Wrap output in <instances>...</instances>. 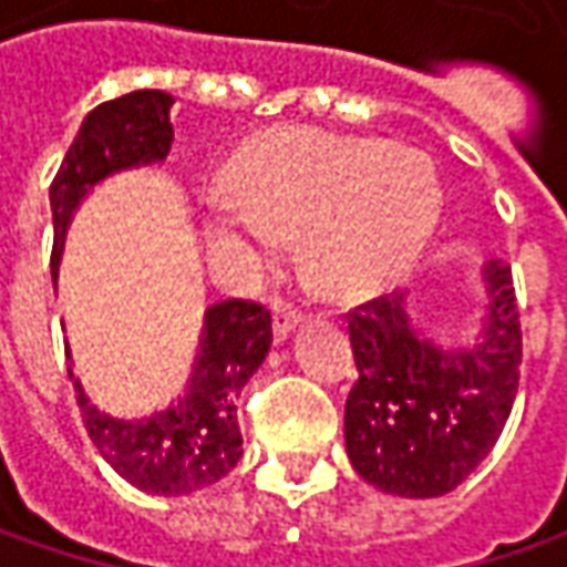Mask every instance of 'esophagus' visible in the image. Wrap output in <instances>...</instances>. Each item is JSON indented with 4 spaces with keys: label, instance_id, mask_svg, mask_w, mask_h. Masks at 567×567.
<instances>
[{
    "label": "esophagus",
    "instance_id": "obj_1",
    "mask_svg": "<svg viewBox=\"0 0 567 567\" xmlns=\"http://www.w3.org/2000/svg\"><path fill=\"white\" fill-rule=\"evenodd\" d=\"M271 324H274V340L280 343V340H287L290 334H293V328L299 324V312H296L293 306H287V302H274Z\"/></svg>",
    "mask_w": 567,
    "mask_h": 567
}]
</instances>
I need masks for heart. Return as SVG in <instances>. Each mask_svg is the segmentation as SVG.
I'll list each match as a JSON object with an SVG mask.
<instances>
[{
	"mask_svg": "<svg viewBox=\"0 0 567 567\" xmlns=\"http://www.w3.org/2000/svg\"><path fill=\"white\" fill-rule=\"evenodd\" d=\"M442 205L439 169L416 147L280 128L220 173L207 239L220 258L268 265L284 239L302 236L309 284L334 302H360L410 271Z\"/></svg>",
	"mask_w": 567,
	"mask_h": 567,
	"instance_id": "b5f03b06",
	"label": "heart"
}]
</instances>
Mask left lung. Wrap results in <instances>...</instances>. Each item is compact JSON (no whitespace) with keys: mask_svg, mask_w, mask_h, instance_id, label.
Segmentation results:
<instances>
[{"mask_svg":"<svg viewBox=\"0 0 567 567\" xmlns=\"http://www.w3.org/2000/svg\"><path fill=\"white\" fill-rule=\"evenodd\" d=\"M486 316L464 347H439L406 316V296L350 312L360 379L343 410L353 470L375 489L439 498L486 461L520 379V318L512 268L483 265Z\"/></svg>","mask_w":567,"mask_h":567,"instance_id":"left-lung-1","label":"left lung"}]
</instances>
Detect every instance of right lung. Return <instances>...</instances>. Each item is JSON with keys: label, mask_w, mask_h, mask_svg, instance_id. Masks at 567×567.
<instances>
[{"label": "right lung", "mask_w": 567, "mask_h": 567, "mask_svg": "<svg viewBox=\"0 0 567 567\" xmlns=\"http://www.w3.org/2000/svg\"><path fill=\"white\" fill-rule=\"evenodd\" d=\"M173 97L164 91H132L91 110L50 186L53 258L59 274L65 233L78 205L103 179L122 169L164 164L173 144ZM271 350V312L258 302L227 299L205 312L198 353L186 394L166 410L120 420L97 410L75 379L78 406L91 442L106 464L151 495H188L214 486L243 457L236 401ZM72 357V353H69Z\"/></svg>", "instance_id": "add662e5"}]
</instances>
